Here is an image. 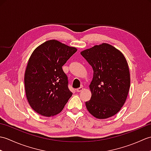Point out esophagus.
Instances as JSON below:
<instances>
[{
  "instance_id": "esophagus-1",
  "label": "esophagus",
  "mask_w": 151,
  "mask_h": 151,
  "mask_svg": "<svg viewBox=\"0 0 151 151\" xmlns=\"http://www.w3.org/2000/svg\"><path fill=\"white\" fill-rule=\"evenodd\" d=\"M83 90V88H82V87H80L79 88H77L76 89V92H78V93H79V92H81V91H82Z\"/></svg>"
}]
</instances>
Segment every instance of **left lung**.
Here are the masks:
<instances>
[{
	"label": "left lung",
	"mask_w": 151,
	"mask_h": 151,
	"mask_svg": "<svg viewBox=\"0 0 151 151\" xmlns=\"http://www.w3.org/2000/svg\"><path fill=\"white\" fill-rule=\"evenodd\" d=\"M93 70L89 85L91 97L86 106L93 116L106 119L123 107L129 93L130 78L127 60L111 45L102 43L81 52Z\"/></svg>",
	"instance_id": "left-lung-1"
}]
</instances>
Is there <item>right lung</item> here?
<instances>
[{"instance_id":"add662e5","label":"right lung","mask_w":151,"mask_h":151,"mask_svg":"<svg viewBox=\"0 0 151 151\" xmlns=\"http://www.w3.org/2000/svg\"><path fill=\"white\" fill-rule=\"evenodd\" d=\"M77 49L52 40L38 46L31 54L24 73L25 92L33 110L50 117L62 111L73 93L62 66Z\"/></svg>"}]
</instances>
